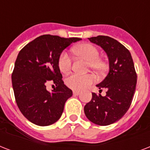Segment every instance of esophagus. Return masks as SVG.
<instances>
[{
    "mask_svg": "<svg viewBox=\"0 0 150 150\" xmlns=\"http://www.w3.org/2000/svg\"><path fill=\"white\" fill-rule=\"evenodd\" d=\"M73 94H74L75 96H78V95H79L80 94V91H79V90H73Z\"/></svg>",
    "mask_w": 150,
    "mask_h": 150,
    "instance_id": "1",
    "label": "esophagus"
}]
</instances>
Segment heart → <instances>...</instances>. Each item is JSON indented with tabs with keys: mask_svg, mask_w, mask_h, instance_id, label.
I'll list each match as a JSON object with an SVG mask.
<instances>
[{
	"mask_svg": "<svg viewBox=\"0 0 150 150\" xmlns=\"http://www.w3.org/2000/svg\"><path fill=\"white\" fill-rule=\"evenodd\" d=\"M73 53L79 57L86 60L88 68L97 73H101L106 69V64L100 58V51L98 48L91 43H83L72 49ZM58 68L62 73L68 72L71 68V59L67 52L63 51L60 54L57 61ZM94 81L93 75L91 74L79 75L71 74L66 78L67 86L75 90H81L92 84Z\"/></svg>",
	"mask_w": 150,
	"mask_h": 150,
	"instance_id": "obj_1",
	"label": "heart"
}]
</instances>
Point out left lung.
<instances>
[{
  "label": "left lung",
  "instance_id": "8db88e82",
  "mask_svg": "<svg viewBox=\"0 0 150 150\" xmlns=\"http://www.w3.org/2000/svg\"><path fill=\"white\" fill-rule=\"evenodd\" d=\"M92 43L100 46L107 54L110 71L107 77L96 86L106 96L92 93V100L84 107L86 116L98 125H109L126 114L135 92L137 75L129 50L116 40L107 36L89 38Z\"/></svg>",
  "mask_w": 150,
  "mask_h": 150
}]
</instances>
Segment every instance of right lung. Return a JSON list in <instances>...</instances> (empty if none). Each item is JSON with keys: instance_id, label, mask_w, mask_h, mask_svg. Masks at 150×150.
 <instances>
[{"instance_id": "1", "label": "right lung", "mask_w": 150, "mask_h": 150, "mask_svg": "<svg viewBox=\"0 0 150 150\" xmlns=\"http://www.w3.org/2000/svg\"><path fill=\"white\" fill-rule=\"evenodd\" d=\"M81 40L43 35L18 54L11 75L13 90L20 111L32 123L47 126L61 117L72 91L64 84L57 61L66 47ZM48 82L56 86L52 92L46 90Z\"/></svg>"}]
</instances>
